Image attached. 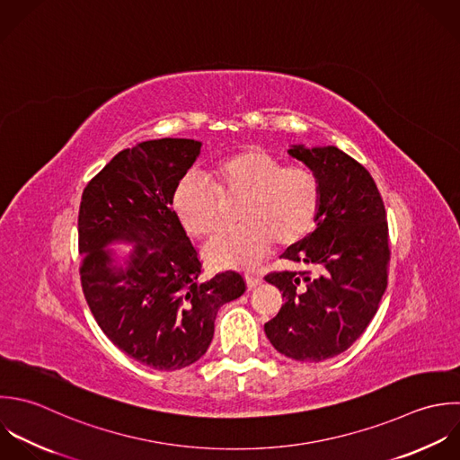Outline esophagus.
<instances>
[{
    "instance_id": "obj_1",
    "label": "esophagus",
    "mask_w": 460,
    "mask_h": 460,
    "mask_svg": "<svg viewBox=\"0 0 460 460\" xmlns=\"http://www.w3.org/2000/svg\"><path fill=\"white\" fill-rule=\"evenodd\" d=\"M261 276L260 274H256V272H247L245 274V283H247V287L249 288H256L258 285H261Z\"/></svg>"
}]
</instances>
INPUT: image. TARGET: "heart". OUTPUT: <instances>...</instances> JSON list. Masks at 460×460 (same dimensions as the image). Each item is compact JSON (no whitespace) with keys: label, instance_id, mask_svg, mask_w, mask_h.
<instances>
[{"label":"heart","instance_id":"obj_1","mask_svg":"<svg viewBox=\"0 0 460 460\" xmlns=\"http://www.w3.org/2000/svg\"><path fill=\"white\" fill-rule=\"evenodd\" d=\"M236 206L238 227L218 231L206 247L217 269L256 265L276 242L294 245L312 229L321 206V182L305 164H285L258 148L242 150L213 163L206 179L184 175L172 199L182 229L208 238L222 222V200Z\"/></svg>","mask_w":460,"mask_h":460}]
</instances>
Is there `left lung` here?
<instances>
[{
	"instance_id": "left-lung-1",
	"label": "left lung",
	"mask_w": 460,
	"mask_h": 460,
	"mask_svg": "<svg viewBox=\"0 0 460 460\" xmlns=\"http://www.w3.org/2000/svg\"><path fill=\"white\" fill-rule=\"evenodd\" d=\"M288 154L315 172L321 206L315 231L281 258L305 267L265 281L285 305L265 324L270 344L299 362L344 353L369 326L387 288L389 226L371 173L337 146L292 145Z\"/></svg>"
}]
</instances>
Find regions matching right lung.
<instances>
[{
    "instance_id": "right-lung-1",
    "label": "right lung",
    "mask_w": 460,
    "mask_h": 460,
    "mask_svg": "<svg viewBox=\"0 0 460 460\" xmlns=\"http://www.w3.org/2000/svg\"><path fill=\"white\" fill-rule=\"evenodd\" d=\"M200 141L163 137L116 154L85 186L78 211L80 281L107 339L136 362L175 371L209 348L218 308L245 292L238 272L200 281L202 263L172 199ZM116 241L135 249L116 266Z\"/></svg>"
}]
</instances>
